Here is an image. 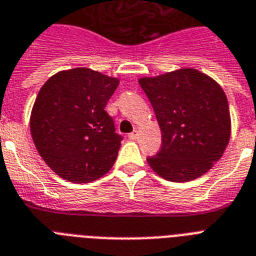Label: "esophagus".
I'll use <instances>...</instances> for the list:
<instances>
[{"label":"esophagus","instance_id":"obj_1","mask_svg":"<svg viewBox=\"0 0 256 256\" xmlns=\"http://www.w3.org/2000/svg\"><path fill=\"white\" fill-rule=\"evenodd\" d=\"M136 138H138V132H136V130H134V132L128 134V139H132V140H135V139H136Z\"/></svg>","mask_w":256,"mask_h":256}]
</instances>
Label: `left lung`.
I'll use <instances>...</instances> for the list:
<instances>
[{
	"instance_id": "obj_1",
	"label": "left lung",
	"mask_w": 256,
	"mask_h": 256,
	"mask_svg": "<svg viewBox=\"0 0 256 256\" xmlns=\"http://www.w3.org/2000/svg\"><path fill=\"white\" fill-rule=\"evenodd\" d=\"M162 130V148L147 158L150 167L168 182L200 178L221 159L230 139L225 92L197 70L139 78Z\"/></svg>"
}]
</instances>
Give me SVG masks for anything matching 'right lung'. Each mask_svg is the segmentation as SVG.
<instances>
[{"label":"right lung","mask_w":256,"mask_h":256,"mask_svg":"<svg viewBox=\"0 0 256 256\" xmlns=\"http://www.w3.org/2000/svg\"><path fill=\"white\" fill-rule=\"evenodd\" d=\"M118 82L80 67L58 72L39 90L31 136L42 159L64 180L94 182L113 167L122 136L105 106Z\"/></svg>","instance_id":"1"}]
</instances>
